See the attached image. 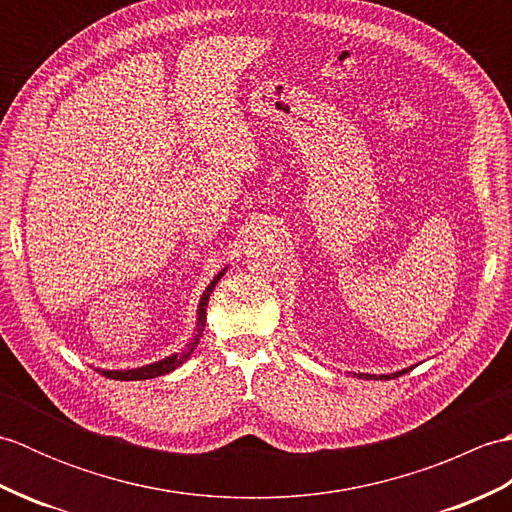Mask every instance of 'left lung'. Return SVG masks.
<instances>
[{
    "label": "left lung",
    "instance_id": "8db88e82",
    "mask_svg": "<svg viewBox=\"0 0 512 512\" xmlns=\"http://www.w3.org/2000/svg\"><path fill=\"white\" fill-rule=\"evenodd\" d=\"M409 369H413V367H407V369H400V372H394V374H380V376H376V374H354L356 378H367V380H389V378H398V376H402V374H407Z\"/></svg>",
    "mask_w": 512,
    "mask_h": 512
}]
</instances>
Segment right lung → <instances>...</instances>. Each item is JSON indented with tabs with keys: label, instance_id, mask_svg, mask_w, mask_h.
Wrapping results in <instances>:
<instances>
[{
	"label": "right lung",
	"instance_id": "right-lung-1",
	"mask_svg": "<svg viewBox=\"0 0 512 512\" xmlns=\"http://www.w3.org/2000/svg\"><path fill=\"white\" fill-rule=\"evenodd\" d=\"M226 273V268L222 270V273H217L213 277V281L209 286H206L204 295L200 299V306H198V323H195V336L187 343V347H184L182 352L178 354H171L167 358H162V361L158 363H151V365H145V367H136V369H99V372L105 376V378H114V380H147V378H158V376H165L169 372H173V369L180 367L187 358L193 354L195 345L200 343V336H202V330H204V323H206V306H209V297L213 288L217 286V281L222 279V275Z\"/></svg>",
	"mask_w": 512,
	"mask_h": 512
}]
</instances>
